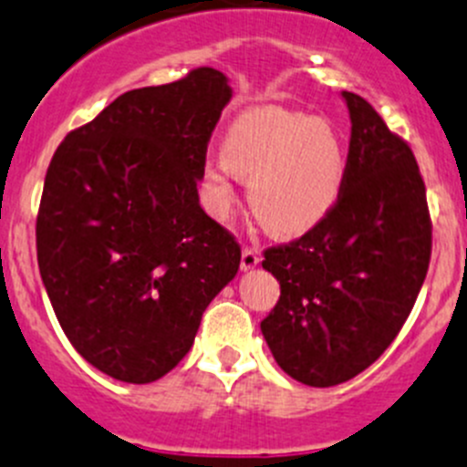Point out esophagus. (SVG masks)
Listing matches in <instances>:
<instances>
[{"mask_svg":"<svg viewBox=\"0 0 467 467\" xmlns=\"http://www.w3.org/2000/svg\"><path fill=\"white\" fill-rule=\"evenodd\" d=\"M260 253L253 251V248H244L242 251V271H251L260 265Z\"/></svg>","mask_w":467,"mask_h":467,"instance_id":"1","label":"esophagus"}]
</instances>
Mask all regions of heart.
<instances>
[{
	"mask_svg": "<svg viewBox=\"0 0 467 467\" xmlns=\"http://www.w3.org/2000/svg\"><path fill=\"white\" fill-rule=\"evenodd\" d=\"M248 180L253 214L278 237H301L324 223L342 196L347 150L333 125L280 107H253L233 120L223 155L205 161L210 207L228 219L234 178Z\"/></svg>",
	"mask_w": 467,
	"mask_h": 467,
	"instance_id": "obj_1",
	"label": "heart"
}]
</instances>
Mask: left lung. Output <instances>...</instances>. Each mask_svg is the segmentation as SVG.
<instances>
[{
    "label": "left lung",
    "mask_w": 467,
    "mask_h": 467,
    "mask_svg": "<svg viewBox=\"0 0 467 467\" xmlns=\"http://www.w3.org/2000/svg\"><path fill=\"white\" fill-rule=\"evenodd\" d=\"M351 119L347 180L324 223L265 251L280 298L260 324L283 372L312 388L358 377L390 347L431 257L427 189L409 143L342 90Z\"/></svg>",
    "instance_id": "1"
}]
</instances>
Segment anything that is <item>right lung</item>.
<instances>
[{"instance_id":"1","label":"right lung","mask_w":467,"mask_h":467,"mask_svg":"<svg viewBox=\"0 0 467 467\" xmlns=\"http://www.w3.org/2000/svg\"><path fill=\"white\" fill-rule=\"evenodd\" d=\"M230 98L214 67L128 90L49 161L36 221L40 278L72 347L107 377L169 374L237 275L239 244L198 198Z\"/></svg>"}]
</instances>
